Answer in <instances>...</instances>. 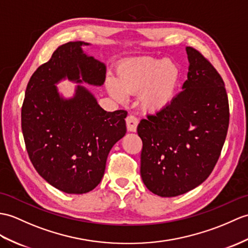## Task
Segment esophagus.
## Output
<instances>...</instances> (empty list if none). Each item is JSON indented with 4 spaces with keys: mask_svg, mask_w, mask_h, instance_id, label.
I'll use <instances>...</instances> for the list:
<instances>
[{
    "mask_svg": "<svg viewBox=\"0 0 248 248\" xmlns=\"http://www.w3.org/2000/svg\"><path fill=\"white\" fill-rule=\"evenodd\" d=\"M125 124H126V129L130 132H135L137 129V124H138V119L133 116V115H130L125 118Z\"/></svg>",
    "mask_w": 248,
    "mask_h": 248,
    "instance_id": "obj_1",
    "label": "esophagus"
}]
</instances>
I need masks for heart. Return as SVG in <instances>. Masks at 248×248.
I'll list each match as a JSON object with an SVG mask.
<instances>
[{"label":"heart","instance_id":"1","mask_svg":"<svg viewBox=\"0 0 248 248\" xmlns=\"http://www.w3.org/2000/svg\"><path fill=\"white\" fill-rule=\"evenodd\" d=\"M173 61L142 57L126 60L117 67V78L107 80L108 93L119 102L125 95H137V105L146 114L156 115L170 107L180 81Z\"/></svg>","mask_w":248,"mask_h":248}]
</instances>
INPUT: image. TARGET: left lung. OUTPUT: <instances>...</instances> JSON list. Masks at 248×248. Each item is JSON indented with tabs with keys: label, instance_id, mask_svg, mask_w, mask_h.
I'll list each match as a JSON object with an SVG mask.
<instances>
[{
	"label": "left lung",
	"instance_id": "left-lung-1",
	"mask_svg": "<svg viewBox=\"0 0 248 248\" xmlns=\"http://www.w3.org/2000/svg\"><path fill=\"white\" fill-rule=\"evenodd\" d=\"M182 92L170 107L141 119L140 175L163 198L177 197L201 185L214 170L225 141L229 107L220 74L192 47Z\"/></svg>",
	"mask_w": 248,
	"mask_h": 248
}]
</instances>
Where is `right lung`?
I'll use <instances>...</instances> for the list:
<instances>
[{
  "instance_id": "obj_1",
  "label": "right lung",
  "mask_w": 248,
  "mask_h": 248,
  "mask_svg": "<svg viewBox=\"0 0 248 248\" xmlns=\"http://www.w3.org/2000/svg\"><path fill=\"white\" fill-rule=\"evenodd\" d=\"M89 45L59 46L32 74L22 107V132L34 169L49 185L70 194L98 186L108 153L126 132V111H105L81 84L101 86L106 80L105 63L82 49ZM66 78L78 83L68 98L56 86Z\"/></svg>"
}]
</instances>
